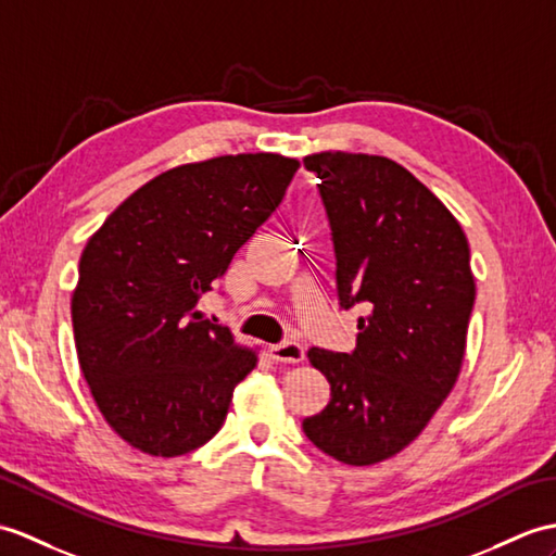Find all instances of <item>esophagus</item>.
Here are the masks:
<instances>
[{
	"label": "esophagus",
	"instance_id": "obj_1",
	"mask_svg": "<svg viewBox=\"0 0 556 556\" xmlns=\"http://www.w3.org/2000/svg\"><path fill=\"white\" fill-rule=\"evenodd\" d=\"M269 357H273L275 363H281V365H299V363H303L305 351H303L301 343L283 341V343H277V345H269Z\"/></svg>",
	"mask_w": 556,
	"mask_h": 556
}]
</instances>
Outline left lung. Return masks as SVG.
<instances>
[{
	"instance_id": "8db88e82",
	"label": "left lung",
	"mask_w": 556,
	"mask_h": 556,
	"mask_svg": "<svg viewBox=\"0 0 556 556\" xmlns=\"http://www.w3.org/2000/svg\"><path fill=\"white\" fill-rule=\"evenodd\" d=\"M303 163L321 182L339 303L367 309L353 353L307 351L331 400L303 431L329 457L369 467L415 441L459 377L476 299L469 241L391 159L321 151Z\"/></svg>"
}]
</instances>
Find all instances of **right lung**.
Listing matches in <instances>:
<instances>
[{
	"label": "right lung",
	"instance_id": "right-lung-1",
	"mask_svg": "<svg viewBox=\"0 0 556 556\" xmlns=\"http://www.w3.org/2000/svg\"><path fill=\"white\" fill-rule=\"evenodd\" d=\"M279 153L177 165L127 197L80 257L75 351L94 403L125 443L177 457L223 426L257 355L197 303L275 213L299 170Z\"/></svg>",
	"mask_w": 556,
	"mask_h": 556
}]
</instances>
